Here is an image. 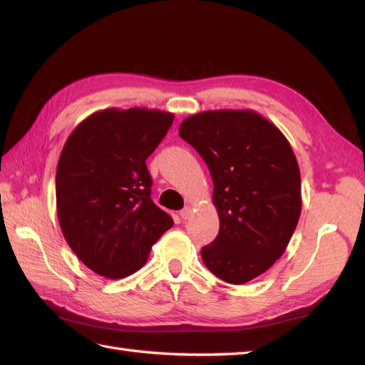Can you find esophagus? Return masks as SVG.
<instances>
[{"label": "esophagus", "mask_w": 365, "mask_h": 365, "mask_svg": "<svg viewBox=\"0 0 365 365\" xmlns=\"http://www.w3.org/2000/svg\"><path fill=\"white\" fill-rule=\"evenodd\" d=\"M191 215H192V210H191V207H185L183 210L180 212V216H182V220L183 221H187V220H190L191 218Z\"/></svg>", "instance_id": "34e87169"}]
</instances>
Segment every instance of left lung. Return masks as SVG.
<instances>
[{
  "instance_id": "8db88e82",
  "label": "left lung",
  "mask_w": 365,
  "mask_h": 365,
  "mask_svg": "<svg viewBox=\"0 0 365 365\" xmlns=\"http://www.w3.org/2000/svg\"><path fill=\"white\" fill-rule=\"evenodd\" d=\"M178 135L207 163L220 216L205 267L229 284L265 273L287 250L301 215V175L287 138L252 110L192 114Z\"/></svg>"
}]
</instances>
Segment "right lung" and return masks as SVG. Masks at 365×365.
<instances>
[{
  "instance_id": "1",
  "label": "right lung",
  "mask_w": 365,
  "mask_h": 365,
  "mask_svg": "<svg viewBox=\"0 0 365 365\" xmlns=\"http://www.w3.org/2000/svg\"><path fill=\"white\" fill-rule=\"evenodd\" d=\"M174 122L149 108H108L76 125L56 169V210L68 246L98 276L122 279L174 226L150 199L145 160Z\"/></svg>"
}]
</instances>
